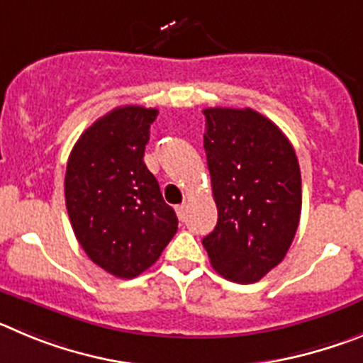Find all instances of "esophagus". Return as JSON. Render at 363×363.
Listing matches in <instances>:
<instances>
[{
  "label": "esophagus",
  "instance_id": "34e87169",
  "mask_svg": "<svg viewBox=\"0 0 363 363\" xmlns=\"http://www.w3.org/2000/svg\"><path fill=\"white\" fill-rule=\"evenodd\" d=\"M175 211H177L179 220H184V218H186V213H188V206H186V204L177 206V208H175Z\"/></svg>",
  "mask_w": 363,
  "mask_h": 363
}]
</instances>
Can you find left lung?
<instances>
[{"label":"left lung","mask_w":363,"mask_h":363,"mask_svg":"<svg viewBox=\"0 0 363 363\" xmlns=\"http://www.w3.org/2000/svg\"><path fill=\"white\" fill-rule=\"evenodd\" d=\"M204 150L217 204L202 238L224 279L259 282L286 257L302 210V179L282 130L251 108H206Z\"/></svg>","instance_id":"obj_1"}]
</instances>
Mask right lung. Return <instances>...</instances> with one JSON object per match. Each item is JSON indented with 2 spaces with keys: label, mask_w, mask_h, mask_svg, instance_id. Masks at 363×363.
<instances>
[{
  "label": "right lung",
  "mask_w": 363,
  "mask_h": 363,
  "mask_svg": "<svg viewBox=\"0 0 363 363\" xmlns=\"http://www.w3.org/2000/svg\"><path fill=\"white\" fill-rule=\"evenodd\" d=\"M155 108L119 106L83 132L70 152L65 199L70 224L94 264L135 279L177 233V215L146 168Z\"/></svg>",
  "instance_id": "add662e5"
}]
</instances>
